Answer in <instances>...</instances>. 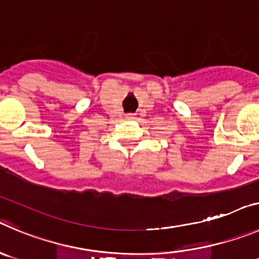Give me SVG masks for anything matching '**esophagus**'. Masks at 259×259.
Instances as JSON below:
<instances>
[{
	"label": "esophagus",
	"mask_w": 259,
	"mask_h": 259,
	"mask_svg": "<svg viewBox=\"0 0 259 259\" xmlns=\"http://www.w3.org/2000/svg\"><path fill=\"white\" fill-rule=\"evenodd\" d=\"M126 118L127 120H133V118H135V113H127Z\"/></svg>",
	"instance_id": "1"
}]
</instances>
